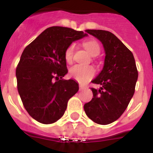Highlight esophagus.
Returning a JSON list of instances; mask_svg holds the SVG:
<instances>
[{
	"mask_svg": "<svg viewBox=\"0 0 153 153\" xmlns=\"http://www.w3.org/2000/svg\"><path fill=\"white\" fill-rule=\"evenodd\" d=\"M79 90H84V89H86V86H82V85H79Z\"/></svg>",
	"mask_w": 153,
	"mask_h": 153,
	"instance_id": "1",
	"label": "esophagus"
}]
</instances>
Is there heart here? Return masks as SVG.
<instances>
[{"label":"heart","mask_w":153,"mask_h":153,"mask_svg":"<svg viewBox=\"0 0 153 153\" xmlns=\"http://www.w3.org/2000/svg\"><path fill=\"white\" fill-rule=\"evenodd\" d=\"M84 48L92 56H97L100 54L101 46L96 40L90 39L83 42ZM74 52H75V44L72 43L66 48L64 51V59L67 64H71L74 60ZM96 71L90 66L76 64L70 69V75L80 83L88 82L94 77Z\"/></svg>","instance_id":"heart-1"}]
</instances>
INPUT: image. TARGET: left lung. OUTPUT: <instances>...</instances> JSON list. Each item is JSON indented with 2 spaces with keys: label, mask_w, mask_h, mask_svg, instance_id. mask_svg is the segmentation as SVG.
I'll use <instances>...</instances> for the list:
<instances>
[{
  "label": "left lung",
  "mask_w": 153,
  "mask_h": 153,
  "mask_svg": "<svg viewBox=\"0 0 153 153\" xmlns=\"http://www.w3.org/2000/svg\"><path fill=\"white\" fill-rule=\"evenodd\" d=\"M86 32L102 42L105 51L104 67L92 83L93 98L84 105L86 115L96 124L106 125L119 118L135 92L138 71L133 53L108 31L87 29Z\"/></svg>",
  "instance_id": "1"
}]
</instances>
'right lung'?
Instances as JSON below:
<instances>
[{"instance_id": "1", "label": "right lung", "mask_w": 153, "mask_h": 153, "mask_svg": "<svg viewBox=\"0 0 153 153\" xmlns=\"http://www.w3.org/2000/svg\"><path fill=\"white\" fill-rule=\"evenodd\" d=\"M87 34L71 28L46 29L25 48L16 70L17 89L29 115L45 124L59 120L67 102L79 90L74 79H63L68 71L64 51Z\"/></svg>"}]
</instances>
